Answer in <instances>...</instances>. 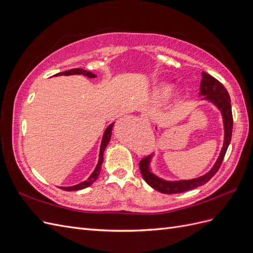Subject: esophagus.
I'll return each mask as SVG.
<instances>
[{
  "label": "esophagus",
  "instance_id": "1",
  "mask_svg": "<svg viewBox=\"0 0 253 253\" xmlns=\"http://www.w3.org/2000/svg\"><path fill=\"white\" fill-rule=\"evenodd\" d=\"M140 119L142 121H144V122H150V119H149V117L147 116V115H142V116L140 117Z\"/></svg>",
  "mask_w": 253,
  "mask_h": 253
}]
</instances>
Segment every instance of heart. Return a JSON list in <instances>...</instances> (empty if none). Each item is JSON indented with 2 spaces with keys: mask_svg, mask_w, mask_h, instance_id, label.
<instances>
[{
  "mask_svg": "<svg viewBox=\"0 0 253 253\" xmlns=\"http://www.w3.org/2000/svg\"><path fill=\"white\" fill-rule=\"evenodd\" d=\"M174 89V85L172 83L163 82L158 84V85L153 90V98L158 102H165L169 100Z\"/></svg>",
  "mask_w": 253,
  "mask_h": 253,
  "instance_id": "b5f03b06",
  "label": "heart"
}]
</instances>
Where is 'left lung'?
I'll return each mask as SVG.
<instances>
[{
  "instance_id": "1",
  "label": "left lung",
  "mask_w": 253,
  "mask_h": 253,
  "mask_svg": "<svg viewBox=\"0 0 253 253\" xmlns=\"http://www.w3.org/2000/svg\"><path fill=\"white\" fill-rule=\"evenodd\" d=\"M202 81L200 86V96L204 97L202 100L209 101L214 104L218 109L221 114L224 124V143L223 148L220 150L219 155L216 159L215 164L211 168L209 172L200 176V177L192 179H180V180H166L160 178L159 176L153 173L151 169V164L154 154L147 156L139 163L140 172L143 179L150 187L164 194H176L186 192L189 190H193L197 187H201L208 182L215 173L218 171L219 167L223 163V159L227 152V149L230 144L232 137V127H233V118L231 110V100L225 86L218 80H216L209 74L205 72L202 73ZM157 129V126L155 127Z\"/></svg>"
}]
</instances>
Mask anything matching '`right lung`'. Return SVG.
Masks as SVG:
<instances>
[{
    "instance_id": "add662e5",
    "label": "right lung",
    "mask_w": 253,
    "mask_h": 253,
    "mask_svg": "<svg viewBox=\"0 0 253 253\" xmlns=\"http://www.w3.org/2000/svg\"><path fill=\"white\" fill-rule=\"evenodd\" d=\"M71 75H83V76H85V77L90 78V79L97 77V75H95L94 73L83 70V68H72V70H70V71L58 73L55 76H56V77H58V76H71ZM114 125L115 124L113 122V124H111L108 127L105 128V131H104L103 136H102L101 144H100V150H99V158H98L97 166L95 168V170L93 171V173H91L88 176V178L86 180H84V181L78 183V185L71 186V187H59L60 189H62L64 191H78V190H82V189H85V188L89 187L91 183L95 182L97 180L98 176H99V174H100V171H101V166L103 164V153H104V150L106 148V145L109 144V142L111 140L112 129H113Z\"/></svg>"
}]
</instances>
